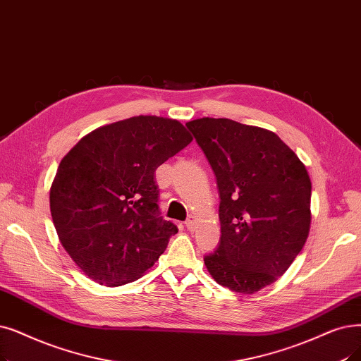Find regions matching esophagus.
<instances>
[{
    "instance_id": "34e87169",
    "label": "esophagus",
    "mask_w": 361,
    "mask_h": 361,
    "mask_svg": "<svg viewBox=\"0 0 361 361\" xmlns=\"http://www.w3.org/2000/svg\"><path fill=\"white\" fill-rule=\"evenodd\" d=\"M184 224H185L187 230H193V227H195V216H190Z\"/></svg>"
}]
</instances>
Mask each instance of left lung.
<instances>
[{"mask_svg": "<svg viewBox=\"0 0 361 361\" xmlns=\"http://www.w3.org/2000/svg\"><path fill=\"white\" fill-rule=\"evenodd\" d=\"M216 177L221 239L203 258L218 285L243 295L290 267L311 224L305 165L273 131L227 118L185 123Z\"/></svg>", "mask_w": 361, "mask_h": 361, "instance_id": "obj_1", "label": "left lung"}]
</instances>
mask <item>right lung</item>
Masks as SVG:
<instances>
[{
    "label": "right lung",
    "instance_id": "1",
    "mask_svg": "<svg viewBox=\"0 0 361 361\" xmlns=\"http://www.w3.org/2000/svg\"><path fill=\"white\" fill-rule=\"evenodd\" d=\"M176 119L133 116L82 137L50 189L60 243L91 280L122 286L159 259L178 228L159 216L154 171L192 142Z\"/></svg>",
    "mask_w": 361,
    "mask_h": 361
}]
</instances>
